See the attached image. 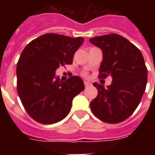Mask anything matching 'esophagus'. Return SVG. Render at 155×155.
Masks as SVG:
<instances>
[{"label":"esophagus","instance_id":"esophagus-1","mask_svg":"<svg viewBox=\"0 0 155 155\" xmlns=\"http://www.w3.org/2000/svg\"><path fill=\"white\" fill-rule=\"evenodd\" d=\"M84 84L85 87H89V86H91V83L90 82V81H84Z\"/></svg>","mask_w":155,"mask_h":155}]
</instances>
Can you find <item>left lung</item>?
<instances>
[{
  "mask_svg": "<svg viewBox=\"0 0 155 155\" xmlns=\"http://www.w3.org/2000/svg\"><path fill=\"white\" fill-rule=\"evenodd\" d=\"M90 42L100 47L103 60L99 77L112 76L110 85L94 82L98 95L91 102L92 113L105 123L125 120L136 110L147 84V68L138 48L118 34L96 36Z\"/></svg>",
  "mask_w": 155,
  "mask_h": 155,
  "instance_id": "obj_1",
  "label": "left lung"
}]
</instances>
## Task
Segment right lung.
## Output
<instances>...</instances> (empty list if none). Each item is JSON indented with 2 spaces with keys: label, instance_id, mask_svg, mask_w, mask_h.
I'll use <instances>...</instances> for the list:
<instances>
[{
  "label": "right lung",
  "instance_id": "obj_1",
  "mask_svg": "<svg viewBox=\"0 0 155 155\" xmlns=\"http://www.w3.org/2000/svg\"><path fill=\"white\" fill-rule=\"evenodd\" d=\"M84 38L49 33L29 43L22 51L17 67V92L33 120L44 124L62 120L70 113L74 96L84 90L81 78L65 81L55 76L60 66L71 64Z\"/></svg>",
  "mask_w": 155,
  "mask_h": 155
}]
</instances>
